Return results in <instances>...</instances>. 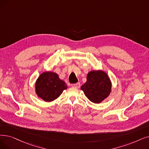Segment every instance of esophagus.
<instances>
[{
	"instance_id": "obj_1",
	"label": "esophagus",
	"mask_w": 149,
	"mask_h": 149,
	"mask_svg": "<svg viewBox=\"0 0 149 149\" xmlns=\"http://www.w3.org/2000/svg\"><path fill=\"white\" fill-rule=\"evenodd\" d=\"M71 86H73V87H75L77 88H79L80 87V83H77L75 84H72Z\"/></svg>"
}]
</instances>
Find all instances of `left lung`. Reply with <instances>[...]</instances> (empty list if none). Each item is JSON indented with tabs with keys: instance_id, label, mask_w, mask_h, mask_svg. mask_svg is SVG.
<instances>
[{
	"instance_id": "8db88e82",
	"label": "left lung",
	"mask_w": 149,
	"mask_h": 149,
	"mask_svg": "<svg viewBox=\"0 0 149 149\" xmlns=\"http://www.w3.org/2000/svg\"><path fill=\"white\" fill-rule=\"evenodd\" d=\"M81 89L90 101L99 103L109 95L111 90V83L103 71L93 70L88 74L87 81L81 86Z\"/></svg>"
}]
</instances>
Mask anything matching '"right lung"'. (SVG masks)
Returning <instances> with one entry per match:
<instances>
[{
  "label": "right lung",
  "instance_id": "1",
  "mask_svg": "<svg viewBox=\"0 0 149 149\" xmlns=\"http://www.w3.org/2000/svg\"><path fill=\"white\" fill-rule=\"evenodd\" d=\"M37 95L46 102L53 101L68 88L66 83L56 74L51 72L42 73L36 82Z\"/></svg>",
  "mask_w": 149,
  "mask_h": 149
}]
</instances>
